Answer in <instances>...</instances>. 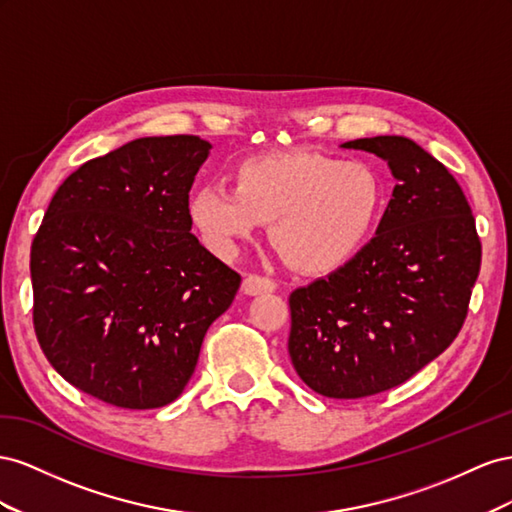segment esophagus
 Returning <instances> with one entry per match:
<instances>
[{
	"label": "esophagus",
	"instance_id": "1",
	"mask_svg": "<svg viewBox=\"0 0 512 512\" xmlns=\"http://www.w3.org/2000/svg\"><path fill=\"white\" fill-rule=\"evenodd\" d=\"M274 289H276L274 281L266 279V276H259V274H248L246 279L242 281V291L246 296L270 294V291H274Z\"/></svg>",
	"mask_w": 512,
	"mask_h": 512
}]
</instances>
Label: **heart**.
Returning <instances> with one entry per match:
<instances>
[{"label":"heart","instance_id":"obj_1","mask_svg":"<svg viewBox=\"0 0 512 512\" xmlns=\"http://www.w3.org/2000/svg\"><path fill=\"white\" fill-rule=\"evenodd\" d=\"M384 212V182L362 160L291 152L253 156L233 188L201 186L188 216L214 253L233 255L261 223L291 268L326 274L349 264L373 238Z\"/></svg>","mask_w":512,"mask_h":512}]
</instances>
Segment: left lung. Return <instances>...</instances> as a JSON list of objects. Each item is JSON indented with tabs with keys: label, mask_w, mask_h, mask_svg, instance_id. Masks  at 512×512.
I'll return each instance as SVG.
<instances>
[{
	"label": "left lung",
	"mask_w": 512,
	"mask_h": 512,
	"mask_svg": "<svg viewBox=\"0 0 512 512\" xmlns=\"http://www.w3.org/2000/svg\"><path fill=\"white\" fill-rule=\"evenodd\" d=\"M394 180L377 236L289 296V356L311 390L362 399L407 382L457 339L480 272L476 221L450 171L407 137L343 143Z\"/></svg>",
	"instance_id": "left-lung-1"
}]
</instances>
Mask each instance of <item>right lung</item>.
<instances>
[{
	"mask_svg": "<svg viewBox=\"0 0 512 512\" xmlns=\"http://www.w3.org/2000/svg\"><path fill=\"white\" fill-rule=\"evenodd\" d=\"M212 145L143 137L57 188L32 242L34 330L51 367L124 410L175 401L240 274L191 233L188 191Z\"/></svg>",
	"mask_w": 512,
	"mask_h": 512,
	"instance_id": "obj_1",
	"label": "right lung"
}]
</instances>
